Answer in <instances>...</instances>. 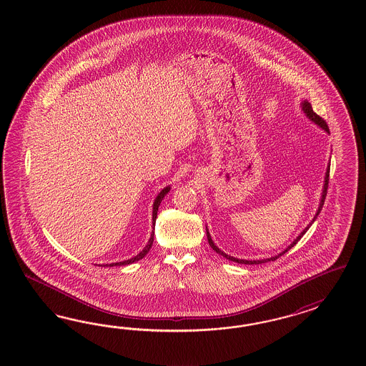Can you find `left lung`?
Instances as JSON below:
<instances>
[{"mask_svg":"<svg viewBox=\"0 0 366 366\" xmlns=\"http://www.w3.org/2000/svg\"><path fill=\"white\" fill-rule=\"evenodd\" d=\"M302 110L303 112L307 115V118L312 121V122L315 123V124H318L320 127H322L326 133H329V127H327V123L325 122L323 119H322L320 115H317L314 110H312V107H311L310 103L307 102V100H305V102H302ZM329 174H330V165L327 167V170H326V176H325V184H323V190H322V199L321 202H320V207H318V211L315 213V216H314V219L311 220L310 224L300 232V236L292 242V243L288 245L287 248L283 251V252H280L279 255L274 256V257H268V259H262V260H244V259H237V257H233V256L227 255V254H224L222 249L216 245V244L212 242L211 234L208 232V229H207V236H208V243L211 245L212 248H213V251H216L219 255L224 256V257H227L228 260H232V262H236V263H240V264H262V263H267V262H274V260H277L279 256L285 255L286 252H287L288 249H291L295 244L298 243L300 240V237L306 233V231L310 228L311 224L315 222V219L318 217V214H320V212L322 211V207H323V204H325V199H326V194H327V187H329Z\"/></svg>","mask_w":366,"mask_h":366,"instance_id":"1","label":"left lung"}]
</instances>
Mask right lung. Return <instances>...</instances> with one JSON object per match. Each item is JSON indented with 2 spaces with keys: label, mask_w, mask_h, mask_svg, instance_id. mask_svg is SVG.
Returning a JSON list of instances; mask_svg holds the SVG:
<instances>
[{
  "label": "right lung",
  "mask_w": 366,
  "mask_h": 366,
  "mask_svg": "<svg viewBox=\"0 0 366 366\" xmlns=\"http://www.w3.org/2000/svg\"><path fill=\"white\" fill-rule=\"evenodd\" d=\"M169 190H170V187H167V188L162 189V190L159 192V194L157 196V199H154V204H153V229H154L155 220H157V212H158V207H159V204H161L162 199L167 196V193ZM153 240H154V231L152 232V236H150V239H149V243L146 244V247H144V249H142L138 255L134 256L133 259L123 260V262H119V263H111V264H106V267L126 266V264H132L134 262L141 260V259L144 257L146 254L150 251V248H152V245H153Z\"/></svg>",
  "instance_id": "add662e5"
}]
</instances>
